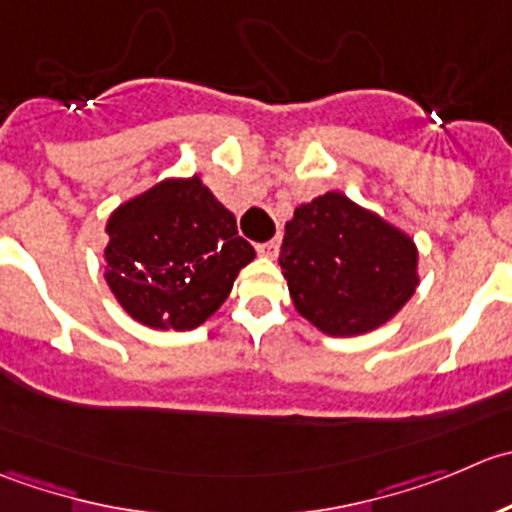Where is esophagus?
Here are the masks:
<instances>
[{"instance_id":"obj_1","label":"esophagus","mask_w":512,"mask_h":512,"mask_svg":"<svg viewBox=\"0 0 512 512\" xmlns=\"http://www.w3.org/2000/svg\"><path fill=\"white\" fill-rule=\"evenodd\" d=\"M256 251L261 256L273 258V256H276V251H278V239H271V241H263V244H256Z\"/></svg>"}]
</instances>
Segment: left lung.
<instances>
[{"mask_svg": "<svg viewBox=\"0 0 512 512\" xmlns=\"http://www.w3.org/2000/svg\"><path fill=\"white\" fill-rule=\"evenodd\" d=\"M278 263L296 311L328 336L383 326L418 286L416 244L338 191L293 211Z\"/></svg>", "mask_w": 512, "mask_h": 512, "instance_id": "left-lung-1", "label": "left lung"}]
</instances>
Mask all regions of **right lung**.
I'll return each mask as SVG.
<instances>
[{
	"label": "right lung",
	"instance_id": "1",
	"mask_svg": "<svg viewBox=\"0 0 512 512\" xmlns=\"http://www.w3.org/2000/svg\"><path fill=\"white\" fill-rule=\"evenodd\" d=\"M106 283L151 328L201 326L256 251L199 176L161 181L106 224Z\"/></svg>",
	"mask_w": 512,
	"mask_h": 512
}]
</instances>
